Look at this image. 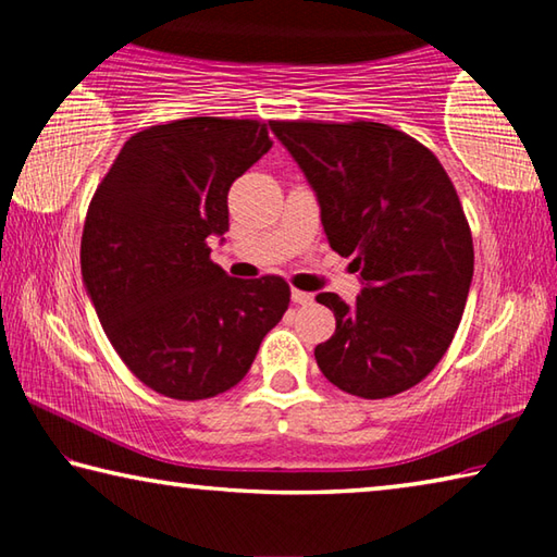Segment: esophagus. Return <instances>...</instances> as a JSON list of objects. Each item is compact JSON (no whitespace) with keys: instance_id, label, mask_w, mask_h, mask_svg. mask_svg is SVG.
<instances>
[{"instance_id":"esophagus-1","label":"esophagus","mask_w":557,"mask_h":557,"mask_svg":"<svg viewBox=\"0 0 557 557\" xmlns=\"http://www.w3.org/2000/svg\"><path fill=\"white\" fill-rule=\"evenodd\" d=\"M292 301H295V305H301V307H307V305H312V301H314V295H312V292H301V289H292Z\"/></svg>"}]
</instances>
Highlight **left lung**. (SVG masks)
<instances>
[{"label": "left lung", "mask_w": 557, "mask_h": 557, "mask_svg": "<svg viewBox=\"0 0 557 557\" xmlns=\"http://www.w3.org/2000/svg\"><path fill=\"white\" fill-rule=\"evenodd\" d=\"M317 196L326 240L361 292L317 295L336 332L314 348L329 383L358 398L418 385L455 338L474 275L459 196L437 157L381 122H270Z\"/></svg>", "instance_id": "left-lung-1"}]
</instances>
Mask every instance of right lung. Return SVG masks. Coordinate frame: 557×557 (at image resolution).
<instances>
[{
  "instance_id": "1",
  "label": "right lung",
  "mask_w": 557,
  "mask_h": 557,
  "mask_svg": "<svg viewBox=\"0 0 557 557\" xmlns=\"http://www.w3.org/2000/svg\"><path fill=\"white\" fill-rule=\"evenodd\" d=\"M270 147L256 120H174L132 135L92 196L83 285L127 369L166 398L231 391L287 312L285 280L231 277L209 248L231 184Z\"/></svg>"
}]
</instances>
